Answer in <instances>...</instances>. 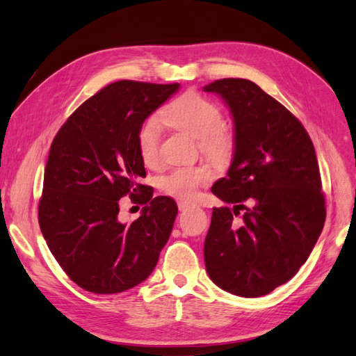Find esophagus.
<instances>
[{
	"mask_svg": "<svg viewBox=\"0 0 356 356\" xmlns=\"http://www.w3.org/2000/svg\"><path fill=\"white\" fill-rule=\"evenodd\" d=\"M190 205H191V202H188V201H179V202H178L179 211H185L186 208H190Z\"/></svg>",
	"mask_w": 356,
	"mask_h": 356,
	"instance_id": "obj_1",
	"label": "esophagus"
}]
</instances>
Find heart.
<instances>
[{"label":"heart","mask_w":356,"mask_h":356,"mask_svg":"<svg viewBox=\"0 0 356 356\" xmlns=\"http://www.w3.org/2000/svg\"><path fill=\"white\" fill-rule=\"evenodd\" d=\"M158 118H148L138 131L136 146L145 165H154L159 159L161 129L166 124L175 131L198 140V148L208 159L217 163L228 162L234 152V136L222 124V111L218 104L204 96L188 92L166 106ZM211 172L205 166L178 168L161 178L162 193L181 200H191L198 188L210 182Z\"/></svg>","instance_id":"1"}]
</instances>
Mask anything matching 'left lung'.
Segmentation results:
<instances>
[{
	"label": "left lung",
	"instance_id": "8db88e82",
	"mask_svg": "<svg viewBox=\"0 0 356 356\" xmlns=\"http://www.w3.org/2000/svg\"><path fill=\"white\" fill-rule=\"evenodd\" d=\"M204 90L232 111L236 142L227 177L211 188L234 208H213L207 273L228 293L259 298L298 273L322 233L326 207L316 152L300 120L256 83L221 79Z\"/></svg>",
	"mask_w": 356,
	"mask_h": 356
}]
</instances>
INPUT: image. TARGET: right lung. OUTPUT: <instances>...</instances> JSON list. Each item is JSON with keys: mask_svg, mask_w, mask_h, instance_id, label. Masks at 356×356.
<instances>
[{"mask_svg": "<svg viewBox=\"0 0 356 356\" xmlns=\"http://www.w3.org/2000/svg\"><path fill=\"white\" fill-rule=\"evenodd\" d=\"M179 89L120 80L69 116L50 146L38 222L51 254L81 289L97 295L135 287L155 268L178 207L152 198L136 136L140 124ZM143 203L131 225L118 221V200Z\"/></svg>", "mask_w": 356, "mask_h": 356, "instance_id": "add662e5", "label": "right lung"}]
</instances>
